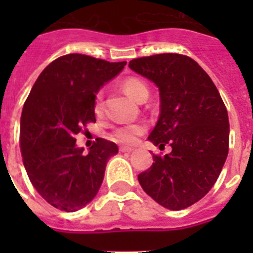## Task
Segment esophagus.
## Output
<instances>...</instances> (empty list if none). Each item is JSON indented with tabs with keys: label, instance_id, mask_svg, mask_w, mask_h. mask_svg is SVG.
<instances>
[{
	"label": "esophagus",
	"instance_id": "34e87169",
	"mask_svg": "<svg viewBox=\"0 0 253 253\" xmlns=\"http://www.w3.org/2000/svg\"><path fill=\"white\" fill-rule=\"evenodd\" d=\"M120 152H123V153H125V152H131L134 151V148H131V147H125V146H122L119 148Z\"/></svg>",
	"mask_w": 253,
	"mask_h": 253
}]
</instances>
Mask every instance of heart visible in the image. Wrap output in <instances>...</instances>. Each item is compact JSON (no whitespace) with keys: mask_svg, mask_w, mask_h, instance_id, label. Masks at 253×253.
Segmentation results:
<instances>
[{"mask_svg":"<svg viewBox=\"0 0 253 253\" xmlns=\"http://www.w3.org/2000/svg\"><path fill=\"white\" fill-rule=\"evenodd\" d=\"M123 90L128 96H130L131 99L135 101H144L148 97L149 91L148 87L143 81H140L139 78L129 77L126 78L122 84ZM93 110L96 114H100L102 110V92L99 91L96 93L95 100H93ZM146 131V125L140 124V123H130V124L120 125L114 130L113 135L116 140H119L122 143H126V144H131L137 140L139 135H142Z\"/></svg>","mask_w":253,"mask_h":253,"instance_id":"b5f03b06","label":"heart"}]
</instances>
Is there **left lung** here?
I'll return each instance as SVG.
<instances>
[{"instance_id":"obj_1","label":"left lung","mask_w":253,"mask_h":253,"mask_svg":"<svg viewBox=\"0 0 253 253\" xmlns=\"http://www.w3.org/2000/svg\"><path fill=\"white\" fill-rule=\"evenodd\" d=\"M129 67L160 90V119L148 139L160 148H172L166 156L153 154V165L138 175L139 184L162 207L185 209L209 193L224 166L227 107L211 78L187 55L135 58Z\"/></svg>"}]
</instances>
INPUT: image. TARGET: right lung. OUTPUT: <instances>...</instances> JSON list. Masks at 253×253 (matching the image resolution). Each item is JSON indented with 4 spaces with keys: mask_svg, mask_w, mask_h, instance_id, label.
I'll return each mask as SVG.
<instances>
[{
    "mask_svg": "<svg viewBox=\"0 0 253 253\" xmlns=\"http://www.w3.org/2000/svg\"><path fill=\"white\" fill-rule=\"evenodd\" d=\"M125 64L77 53L62 55L44 68L31 88L20 122V149L31 184L51 207L76 211L99 191L118 146L97 138L84 153L75 137L96 122L95 93Z\"/></svg>",
    "mask_w": 253,
    "mask_h": 253,
    "instance_id": "1",
    "label": "right lung"
}]
</instances>
